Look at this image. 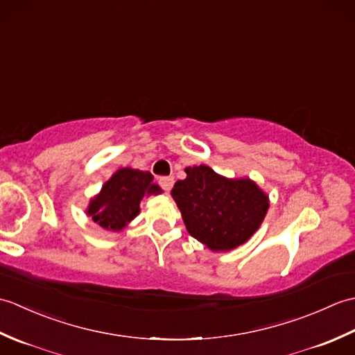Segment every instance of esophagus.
Returning a JSON list of instances; mask_svg holds the SVG:
<instances>
[{"label": "esophagus", "mask_w": 355, "mask_h": 355, "mask_svg": "<svg viewBox=\"0 0 355 355\" xmlns=\"http://www.w3.org/2000/svg\"><path fill=\"white\" fill-rule=\"evenodd\" d=\"M158 184L162 186V189H164L166 192H169L171 187L173 186V178L172 177H160V178H158Z\"/></svg>", "instance_id": "34e87169"}]
</instances>
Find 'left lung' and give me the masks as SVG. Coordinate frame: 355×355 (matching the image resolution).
<instances>
[{
	"mask_svg": "<svg viewBox=\"0 0 355 355\" xmlns=\"http://www.w3.org/2000/svg\"><path fill=\"white\" fill-rule=\"evenodd\" d=\"M184 171L171 193L191 236L214 252L247 243L266 218L268 195L250 178H225L206 164Z\"/></svg>",
	"mask_w": 355,
	"mask_h": 355,
	"instance_id": "1",
	"label": "left lung"
}]
</instances>
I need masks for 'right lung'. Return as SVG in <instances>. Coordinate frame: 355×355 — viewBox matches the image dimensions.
Masks as SVG:
<instances>
[{"label": "right lung", "instance_id": "1", "mask_svg": "<svg viewBox=\"0 0 355 355\" xmlns=\"http://www.w3.org/2000/svg\"><path fill=\"white\" fill-rule=\"evenodd\" d=\"M153 173L132 168H122L102 186L101 192L89 201L87 215L110 232H120L140 212V201L145 195L162 193Z\"/></svg>", "mask_w": 355, "mask_h": 355}]
</instances>
